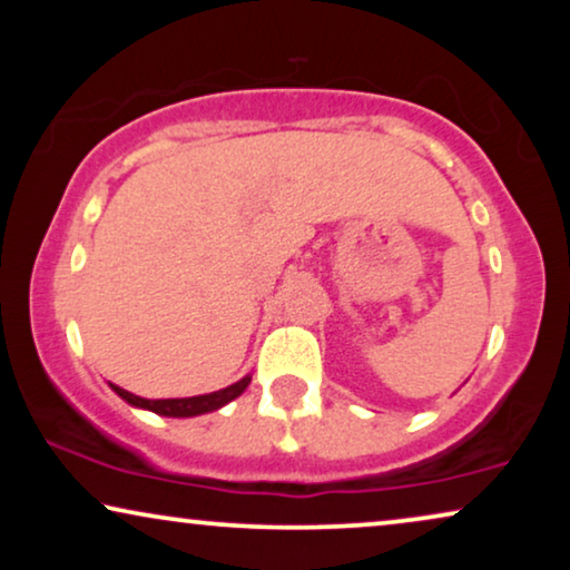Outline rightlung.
Wrapping results in <instances>:
<instances>
[{"label":"right lung","instance_id":"obj_1","mask_svg":"<svg viewBox=\"0 0 570 570\" xmlns=\"http://www.w3.org/2000/svg\"><path fill=\"white\" fill-rule=\"evenodd\" d=\"M248 381H252V376L240 379L233 386L220 389V392L202 394V396H186V400H142V396L131 394V392H127V389H121L116 384H111V389L121 396L124 402L135 404V407L153 410V412H158V415H166V417H194V415H205V412H213L217 407H223V404H228L230 400H236V396L244 394Z\"/></svg>","mask_w":570,"mask_h":570}]
</instances>
